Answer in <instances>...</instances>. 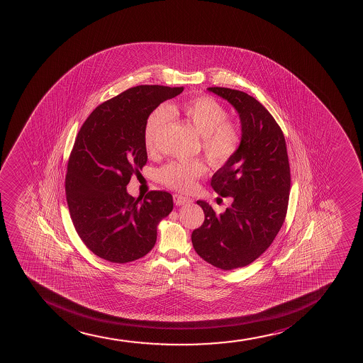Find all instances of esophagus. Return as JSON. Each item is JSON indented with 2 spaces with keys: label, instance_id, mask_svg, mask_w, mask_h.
Wrapping results in <instances>:
<instances>
[{
  "label": "esophagus",
  "instance_id": "esophagus-1",
  "mask_svg": "<svg viewBox=\"0 0 363 363\" xmlns=\"http://www.w3.org/2000/svg\"><path fill=\"white\" fill-rule=\"evenodd\" d=\"M174 203H175L177 206H181V205L191 204V199H189L187 196H181V194H175V196H174Z\"/></svg>",
  "mask_w": 363,
  "mask_h": 363
}]
</instances>
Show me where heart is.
<instances>
[{"instance_id":"1","label":"heart","mask_w":363,"mask_h":363,"mask_svg":"<svg viewBox=\"0 0 363 363\" xmlns=\"http://www.w3.org/2000/svg\"><path fill=\"white\" fill-rule=\"evenodd\" d=\"M172 116L184 117L201 135V148L212 167H224L239 151L240 128L228 118V110L216 99L199 95L152 111L143 128V143L148 153L157 151L160 136L172 121ZM205 172V164L198 159L174 160L159 169L158 179L172 189L188 191Z\"/></svg>"}]
</instances>
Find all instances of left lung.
I'll list each match as a JSON object with an SVG mask.
<instances>
[{"mask_svg": "<svg viewBox=\"0 0 363 363\" xmlns=\"http://www.w3.org/2000/svg\"><path fill=\"white\" fill-rule=\"evenodd\" d=\"M208 90L238 111L241 143L237 155L211 179L213 191L232 198V205L218 215L206 201L198 200L205 220L191 233V242L204 261L232 270L256 261L281 229L291 172L284 133L261 102L240 90Z\"/></svg>", "mask_w": 363, "mask_h": 363, "instance_id": "8db88e82", "label": "left lung"}]
</instances>
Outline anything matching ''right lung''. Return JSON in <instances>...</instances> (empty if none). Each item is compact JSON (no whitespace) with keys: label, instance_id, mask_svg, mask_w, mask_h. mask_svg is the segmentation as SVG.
<instances>
[{"label":"right lung","instance_id":"1","mask_svg":"<svg viewBox=\"0 0 363 363\" xmlns=\"http://www.w3.org/2000/svg\"><path fill=\"white\" fill-rule=\"evenodd\" d=\"M184 86H138L102 102L78 131L66 172V200L86 247L112 263L136 261L157 240V225L172 211L170 193H126L147 163L143 128L152 111Z\"/></svg>","mask_w":363,"mask_h":363}]
</instances>
